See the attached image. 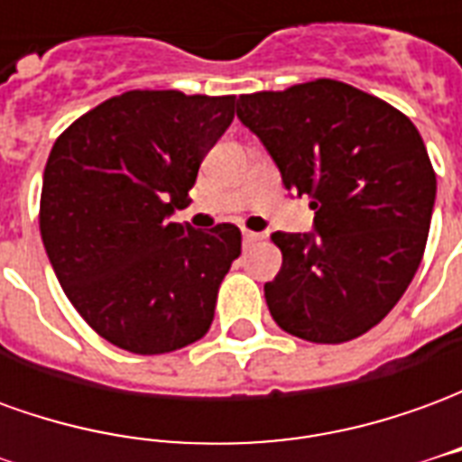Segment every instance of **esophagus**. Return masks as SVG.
Returning a JSON list of instances; mask_svg holds the SVG:
<instances>
[{
	"mask_svg": "<svg viewBox=\"0 0 462 462\" xmlns=\"http://www.w3.org/2000/svg\"><path fill=\"white\" fill-rule=\"evenodd\" d=\"M242 240H245V245H252V242L262 240L260 232H252V230H242Z\"/></svg>",
	"mask_w": 462,
	"mask_h": 462,
	"instance_id": "obj_1",
	"label": "esophagus"
}]
</instances>
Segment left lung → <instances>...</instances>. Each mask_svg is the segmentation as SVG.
I'll use <instances>...</instances> for the list:
<instances>
[{"mask_svg": "<svg viewBox=\"0 0 462 462\" xmlns=\"http://www.w3.org/2000/svg\"><path fill=\"white\" fill-rule=\"evenodd\" d=\"M290 192L310 195L311 232H274L282 270L264 284L272 319L314 344L366 334L416 274L436 172L416 125L354 86L317 79L237 98Z\"/></svg>", "mask_w": 462, "mask_h": 462, "instance_id": "obj_1", "label": "left lung"}]
</instances>
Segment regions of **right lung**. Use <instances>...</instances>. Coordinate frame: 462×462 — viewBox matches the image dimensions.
Returning a JSON list of instances; mask_svg holds the SVG:
<instances>
[{"label": "right lung", "instance_id": "right-lung-1", "mask_svg": "<svg viewBox=\"0 0 462 462\" xmlns=\"http://www.w3.org/2000/svg\"><path fill=\"white\" fill-rule=\"evenodd\" d=\"M235 118V96L128 91L56 138L39 227L66 297L131 354H168L210 329L240 230L172 222L202 158Z\"/></svg>", "mask_w": 462, "mask_h": 462}]
</instances>
